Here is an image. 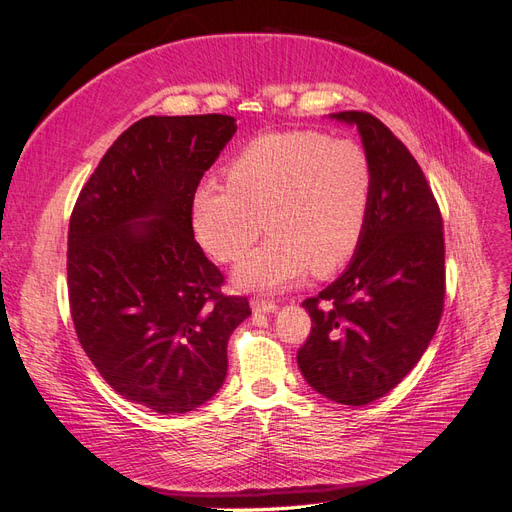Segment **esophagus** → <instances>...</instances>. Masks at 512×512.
<instances>
[{
  "label": "esophagus",
  "instance_id": "34e87169",
  "mask_svg": "<svg viewBox=\"0 0 512 512\" xmlns=\"http://www.w3.org/2000/svg\"><path fill=\"white\" fill-rule=\"evenodd\" d=\"M252 309L256 314H273L277 309L275 301H265V299H252Z\"/></svg>",
  "mask_w": 512,
  "mask_h": 512
}]
</instances>
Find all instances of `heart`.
<instances>
[{
	"label": "heart",
	"instance_id": "obj_1",
	"mask_svg": "<svg viewBox=\"0 0 512 512\" xmlns=\"http://www.w3.org/2000/svg\"><path fill=\"white\" fill-rule=\"evenodd\" d=\"M226 175L194 194L200 245L215 260L235 262L265 220L271 232L237 265V286L282 290L309 269L335 273L359 250L374 196V164L363 145L320 130L271 132L247 143Z\"/></svg>",
	"mask_w": 512,
	"mask_h": 512
}]
</instances>
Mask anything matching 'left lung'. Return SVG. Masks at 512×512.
<instances>
[{"label": "left lung", "instance_id": "8db88e82", "mask_svg": "<svg viewBox=\"0 0 512 512\" xmlns=\"http://www.w3.org/2000/svg\"><path fill=\"white\" fill-rule=\"evenodd\" d=\"M354 123L374 164V196L359 250L337 280L303 301L312 333L297 361L314 391L367 406L404 380L438 329L446 294L438 200L408 147L365 111Z\"/></svg>", "mask_w": 512, "mask_h": 512}]
</instances>
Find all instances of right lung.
Here are the masks:
<instances>
[{
    "label": "right lung",
    "instance_id": "add662e5",
    "mask_svg": "<svg viewBox=\"0 0 512 512\" xmlns=\"http://www.w3.org/2000/svg\"><path fill=\"white\" fill-rule=\"evenodd\" d=\"M237 130L228 115L145 117L104 153L68 228L76 337L111 389L158 414L203 406L252 314L200 250L192 200Z\"/></svg>",
    "mask_w": 512,
    "mask_h": 512
}]
</instances>
